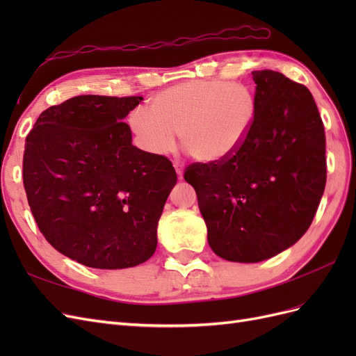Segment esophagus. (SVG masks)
Instances as JSON below:
<instances>
[{
	"instance_id": "34e87169",
	"label": "esophagus",
	"mask_w": 356,
	"mask_h": 356,
	"mask_svg": "<svg viewBox=\"0 0 356 356\" xmlns=\"http://www.w3.org/2000/svg\"><path fill=\"white\" fill-rule=\"evenodd\" d=\"M174 168H175V170H177L178 178L181 179V178H182V174H184V165L179 163V161H174Z\"/></svg>"
}]
</instances>
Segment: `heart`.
I'll return each instance as SVG.
<instances>
[{"instance_id": "heart-1", "label": "heart", "mask_w": 356, "mask_h": 356, "mask_svg": "<svg viewBox=\"0 0 356 356\" xmlns=\"http://www.w3.org/2000/svg\"><path fill=\"white\" fill-rule=\"evenodd\" d=\"M258 99L245 83L190 80L157 93L148 113L135 110L129 126L143 149L168 154L175 132L190 154L203 163H221L234 156L257 122Z\"/></svg>"}]
</instances>
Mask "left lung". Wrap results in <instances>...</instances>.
Wrapping results in <instances>:
<instances>
[{
  "instance_id": "1",
  "label": "left lung",
  "mask_w": 356,
  "mask_h": 356,
  "mask_svg": "<svg viewBox=\"0 0 356 356\" xmlns=\"http://www.w3.org/2000/svg\"><path fill=\"white\" fill-rule=\"evenodd\" d=\"M257 122L238 153L193 163L208 243L224 260L258 263L293 246L310 227L327 181L325 132L306 86L272 70L252 71Z\"/></svg>"
}]
</instances>
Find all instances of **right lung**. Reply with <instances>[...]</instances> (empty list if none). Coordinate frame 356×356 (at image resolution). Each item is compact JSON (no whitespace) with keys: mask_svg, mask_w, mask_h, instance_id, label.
<instances>
[{"mask_svg":"<svg viewBox=\"0 0 356 356\" xmlns=\"http://www.w3.org/2000/svg\"><path fill=\"white\" fill-rule=\"evenodd\" d=\"M141 96L81 95L42 111L26 136L24 186L46 241L93 268L147 261L177 172L132 145L123 118Z\"/></svg>","mask_w":356,"mask_h":356,"instance_id":"obj_1","label":"right lung"}]
</instances>
